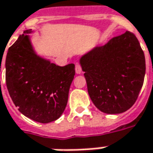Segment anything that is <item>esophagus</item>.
<instances>
[{"instance_id":"esophagus-1","label":"esophagus","mask_w":153,"mask_h":153,"mask_svg":"<svg viewBox=\"0 0 153 153\" xmlns=\"http://www.w3.org/2000/svg\"><path fill=\"white\" fill-rule=\"evenodd\" d=\"M76 74H81L82 73V67L78 63L76 64Z\"/></svg>"}]
</instances>
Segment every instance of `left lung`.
Instances as JSON below:
<instances>
[{
    "mask_svg": "<svg viewBox=\"0 0 153 153\" xmlns=\"http://www.w3.org/2000/svg\"><path fill=\"white\" fill-rule=\"evenodd\" d=\"M93 104L108 114L126 112L135 103L145 73V55L136 37L126 31L96 46L79 60Z\"/></svg>",
    "mask_w": 153,
    "mask_h": 153,
    "instance_id": "obj_1",
    "label": "left lung"
}]
</instances>
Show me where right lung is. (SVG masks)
<instances>
[{
    "label": "right lung",
    "instance_id": "add662e5",
    "mask_svg": "<svg viewBox=\"0 0 153 153\" xmlns=\"http://www.w3.org/2000/svg\"><path fill=\"white\" fill-rule=\"evenodd\" d=\"M27 29L7 51L6 82L10 97L26 117L39 123L55 121L68 101L75 65H56L37 54Z\"/></svg>",
    "mask_w": 153,
    "mask_h": 153
}]
</instances>
